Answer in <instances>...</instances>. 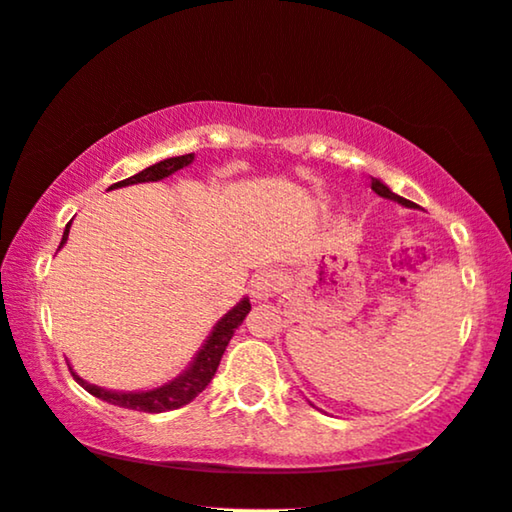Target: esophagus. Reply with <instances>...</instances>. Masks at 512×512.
I'll list each match as a JSON object with an SVG mask.
<instances>
[{"mask_svg": "<svg viewBox=\"0 0 512 512\" xmlns=\"http://www.w3.org/2000/svg\"><path fill=\"white\" fill-rule=\"evenodd\" d=\"M281 288H283V274L276 269L260 271V274L250 281V292L255 299L274 297L276 292H281Z\"/></svg>", "mask_w": 512, "mask_h": 512, "instance_id": "34e87169", "label": "esophagus"}]
</instances>
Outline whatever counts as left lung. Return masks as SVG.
<instances>
[{"label":"left lung","mask_w":512,"mask_h":512,"mask_svg":"<svg viewBox=\"0 0 512 512\" xmlns=\"http://www.w3.org/2000/svg\"><path fill=\"white\" fill-rule=\"evenodd\" d=\"M372 189L374 192H377L379 196H384V199H391V201H398V203H403V206H407V208H414V203L412 201H407V199H403V196H398V194H393L391 189H388L384 182H379V180H374L372 177Z\"/></svg>","instance_id":"left-lung-1"}]
</instances>
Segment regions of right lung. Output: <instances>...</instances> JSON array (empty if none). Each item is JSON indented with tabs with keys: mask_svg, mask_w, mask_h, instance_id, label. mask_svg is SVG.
<instances>
[{
	"mask_svg": "<svg viewBox=\"0 0 512 512\" xmlns=\"http://www.w3.org/2000/svg\"><path fill=\"white\" fill-rule=\"evenodd\" d=\"M194 161V154H185V156H173V159H166V161H159L154 163V166H149L145 170H140L138 175L133 177H126V180L117 182V185L112 187H126V185H138V182H156V180H163V177H168L170 173H175V170L189 166V163ZM109 187V189H112ZM67 234H70V224L65 227V234H63V245L67 241ZM250 311V302L248 299H243L241 304L234 306L227 316H224L220 323L215 325L213 335L208 337V342L203 344V349L199 351V356L194 358V363L189 365V370L185 374H180L175 381H170V384L161 386V388H154V391H145V393H117V391H105V388H98L93 384H86L84 379L77 377L72 370V377L79 381L81 386L86 388L88 393L95 395V398L105 400V403H112V405H119V407H126V410H138V412H168V410H177V407L192 403V400L199 395L203 388L210 384V379L215 377L217 372V365H220V360L224 356V349H227L229 339L234 337L236 327L243 323V318L248 316Z\"/></svg>",
	"mask_w": 512,
	"mask_h": 512,
	"instance_id": "1",
	"label": "right lung"
}]
</instances>
